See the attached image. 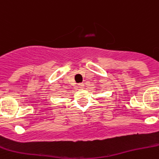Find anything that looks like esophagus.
Segmentation results:
<instances>
[{"mask_svg":"<svg viewBox=\"0 0 159 159\" xmlns=\"http://www.w3.org/2000/svg\"><path fill=\"white\" fill-rule=\"evenodd\" d=\"M84 87V83H80V84H78V88L80 89H83Z\"/></svg>","mask_w":159,"mask_h":159,"instance_id":"esophagus-1","label":"esophagus"}]
</instances>
